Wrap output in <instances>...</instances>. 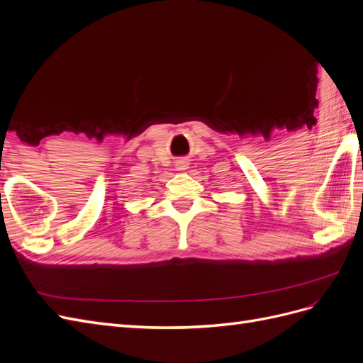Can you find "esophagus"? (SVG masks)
<instances>
[{"mask_svg":"<svg viewBox=\"0 0 363 363\" xmlns=\"http://www.w3.org/2000/svg\"><path fill=\"white\" fill-rule=\"evenodd\" d=\"M186 168H188V162H186V160H180V162H177V169L184 171Z\"/></svg>","mask_w":363,"mask_h":363,"instance_id":"obj_1","label":"esophagus"}]
</instances>
